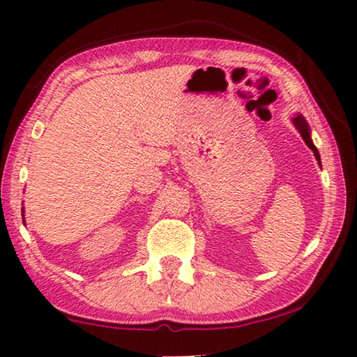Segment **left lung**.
I'll use <instances>...</instances> for the list:
<instances>
[{
	"mask_svg": "<svg viewBox=\"0 0 357 357\" xmlns=\"http://www.w3.org/2000/svg\"><path fill=\"white\" fill-rule=\"evenodd\" d=\"M293 124H294V128L299 130V134H301V137H302V140H304L307 146H309V148L313 151V154H315L317 160H318V164L321 165V159H319V153H318V149H317L315 144H313V142H312L309 124H307V121L304 119V116H302V114H298V116L293 118Z\"/></svg>",
	"mask_w": 357,
	"mask_h": 357,
	"instance_id": "1",
	"label": "left lung"
}]
</instances>
